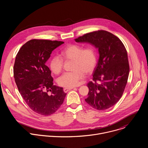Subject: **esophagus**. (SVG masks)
<instances>
[{
    "label": "esophagus",
    "mask_w": 148,
    "mask_h": 148,
    "mask_svg": "<svg viewBox=\"0 0 148 148\" xmlns=\"http://www.w3.org/2000/svg\"><path fill=\"white\" fill-rule=\"evenodd\" d=\"M73 89V88H64V89H63V90H64V92H67L68 91H69L70 90Z\"/></svg>",
    "instance_id": "1"
}]
</instances>
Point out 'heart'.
<instances>
[{"mask_svg":"<svg viewBox=\"0 0 148 148\" xmlns=\"http://www.w3.org/2000/svg\"><path fill=\"white\" fill-rule=\"evenodd\" d=\"M60 56L66 60H73L71 72L63 74L57 79V83L61 87L72 88L78 86L80 80L86 74L94 70L97 62L95 49L92 46L84 48L78 45H70L62 49ZM49 66L55 74H60L62 69L63 61L58 56H54L50 61Z\"/></svg>","mask_w":148,"mask_h":148,"instance_id":"b5f03b06","label":"heart"}]
</instances>
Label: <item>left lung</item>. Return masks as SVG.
I'll return each instance as SVG.
<instances>
[{"mask_svg": "<svg viewBox=\"0 0 148 148\" xmlns=\"http://www.w3.org/2000/svg\"><path fill=\"white\" fill-rule=\"evenodd\" d=\"M75 41L94 46L99 55L93 72L94 82L87 84L89 92L86 102L97 110L111 108L121 98L130 73L127 51L123 44L118 37L105 30L86 34Z\"/></svg>", "mask_w": 148, "mask_h": 148, "instance_id": "left-lung-1", "label": "left lung"}]
</instances>
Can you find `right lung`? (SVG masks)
<instances>
[{"mask_svg":"<svg viewBox=\"0 0 148 148\" xmlns=\"http://www.w3.org/2000/svg\"><path fill=\"white\" fill-rule=\"evenodd\" d=\"M63 41L31 40L20 48L13 67L18 91L34 112L45 116L56 112L67 94L53 85L51 71L46 65L52 51Z\"/></svg>","mask_w":148,"mask_h":148,"instance_id":"obj_1","label":"right lung"}]
</instances>
